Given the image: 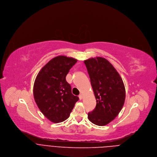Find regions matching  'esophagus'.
<instances>
[{
    "label": "esophagus",
    "instance_id": "1",
    "mask_svg": "<svg viewBox=\"0 0 157 157\" xmlns=\"http://www.w3.org/2000/svg\"><path fill=\"white\" fill-rule=\"evenodd\" d=\"M79 98L80 100H81V99H82V94H79Z\"/></svg>",
    "mask_w": 157,
    "mask_h": 157
}]
</instances>
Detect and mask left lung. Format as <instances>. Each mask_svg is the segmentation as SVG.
Returning <instances> with one entry per match:
<instances>
[{
  "label": "left lung",
  "mask_w": 157,
  "mask_h": 157,
  "mask_svg": "<svg viewBox=\"0 0 157 157\" xmlns=\"http://www.w3.org/2000/svg\"><path fill=\"white\" fill-rule=\"evenodd\" d=\"M96 99L95 108L88 113L93 123L104 126L118 115L125 99L122 79L106 59L98 57L84 61Z\"/></svg>",
  "instance_id": "obj_1"
}]
</instances>
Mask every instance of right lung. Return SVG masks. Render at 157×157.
Returning a JSON list of instances; mask_svg holds the SVG:
<instances>
[{
    "label": "right lung",
    "instance_id": "obj_1",
    "mask_svg": "<svg viewBox=\"0 0 157 157\" xmlns=\"http://www.w3.org/2000/svg\"><path fill=\"white\" fill-rule=\"evenodd\" d=\"M77 60L59 56L51 59L38 73L34 85L35 101L42 114L53 123L69 118L79 98L71 92L66 77Z\"/></svg>",
    "mask_w": 157,
    "mask_h": 157
}]
</instances>
